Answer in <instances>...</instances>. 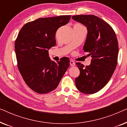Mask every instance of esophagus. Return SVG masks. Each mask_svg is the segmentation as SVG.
Listing matches in <instances>:
<instances>
[{"instance_id": "1", "label": "esophagus", "mask_w": 127, "mask_h": 127, "mask_svg": "<svg viewBox=\"0 0 127 127\" xmlns=\"http://www.w3.org/2000/svg\"><path fill=\"white\" fill-rule=\"evenodd\" d=\"M70 65L71 66H74L76 65L75 62H74L73 61L70 60Z\"/></svg>"}]
</instances>
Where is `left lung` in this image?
Wrapping results in <instances>:
<instances>
[{
  "label": "left lung",
  "mask_w": 127,
  "mask_h": 127,
  "mask_svg": "<svg viewBox=\"0 0 127 127\" xmlns=\"http://www.w3.org/2000/svg\"><path fill=\"white\" fill-rule=\"evenodd\" d=\"M72 19L87 27L83 50L92 57L91 64L86 67L80 62L76 64L80 75L76 78L75 84L82 93L93 94L106 85L115 70L119 53L117 39L112 27L95 15H74Z\"/></svg>",
  "instance_id": "left-lung-1"
}]
</instances>
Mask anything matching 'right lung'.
Wrapping results in <instances>:
<instances>
[{"mask_svg": "<svg viewBox=\"0 0 127 127\" xmlns=\"http://www.w3.org/2000/svg\"><path fill=\"white\" fill-rule=\"evenodd\" d=\"M70 17L40 18L28 22L15 40L19 71L28 86L36 93L46 94L55 90L69 66L67 57L60 61H51L48 50L56 44L57 29L68 23Z\"/></svg>", "mask_w": 127, "mask_h": 127, "instance_id": "1", "label": "right lung"}]
</instances>
